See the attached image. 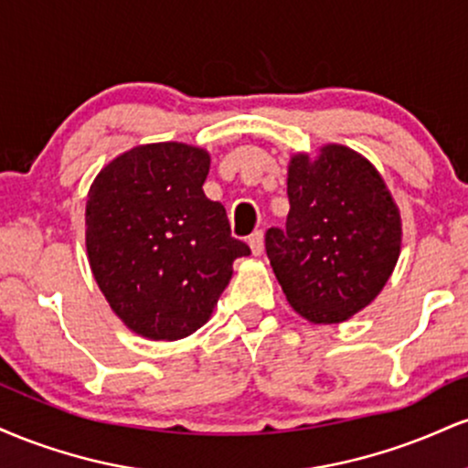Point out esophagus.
Here are the masks:
<instances>
[{"label":"esophagus","instance_id":"obj_1","mask_svg":"<svg viewBox=\"0 0 468 468\" xmlns=\"http://www.w3.org/2000/svg\"><path fill=\"white\" fill-rule=\"evenodd\" d=\"M249 246L252 255H261V250H264V233H261V230H255L249 238Z\"/></svg>","mask_w":468,"mask_h":468}]
</instances>
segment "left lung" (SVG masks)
<instances>
[{
    "mask_svg": "<svg viewBox=\"0 0 468 468\" xmlns=\"http://www.w3.org/2000/svg\"><path fill=\"white\" fill-rule=\"evenodd\" d=\"M286 230H266L271 266L294 313L343 324L367 308L394 272L402 219L378 169L346 144L292 154Z\"/></svg>",
    "mask_w": 468,
    "mask_h": 468,
    "instance_id": "obj_1",
    "label": "left lung"
}]
</instances>
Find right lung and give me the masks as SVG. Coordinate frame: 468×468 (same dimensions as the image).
Segmentation results:
<instances>
[{"label": "right lung", "instance_id": "obj_1", "mask_svg": "<svg viewBox=\"0 0 468 468\" xmlns=\"http://www.w3.org/2000/svg\"><path fill=\"white\" fill-rule=\"evenodd\" d=\"M211 155L186 143L136 144L96 174L85 204V249L114 314L149 341H178L211 319L250 255L227 211L204 196Z\"/></svg>", "mask_w": 468, "mask_h": 468}]
</instances>
